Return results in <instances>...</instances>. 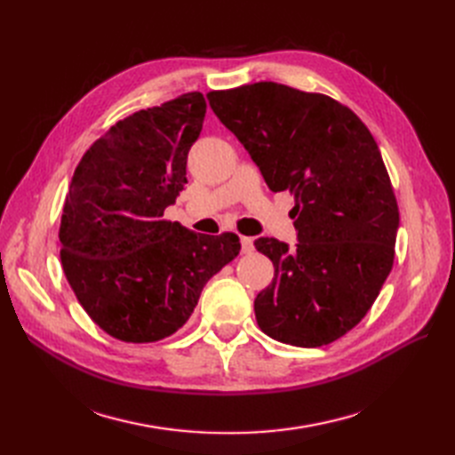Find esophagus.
Here are the masks:
<instances>
[{
	"mask_svg": "<svg viewBox=\"0 0 455 455\" xmlns=\"http://www.w3.org/2000/svg\"><path fill=\"white\" fill-rule=\"evenodd\" d=\"M241 249H243V252H244V254L252 252V251H254V243H252V239L243 235V237H241Z\"/></svg>",
	"mask_w": 455,
	"mask_h": 455,
	"instance_id": "1",
	"label": "esophagus"
}]
</instances>
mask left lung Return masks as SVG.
<instances>
[{
	"mask_svg": "<svg viewBox=\"0 0 455 455\" xmlns=\"http://www.w3.org/2000/svg\"><path fill=\"white\" fill-rule=\"evenodd\" d=\"M271 191L294 196L298 244L254 241L275 267L261 332L321 347L359 324L391 273L398 206L379 148L347 106L273 81L206 94Z\"/></svg>",
	"mask_w": 455,
	"mask_h": 455,
	"instance_id": "obj_1",
	"label": "left lung"
}]
</instances>
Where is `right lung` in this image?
<instances>
[{"label": "right lung", "mask_w": 455, "mask_h": 455, "mask_svg": "<svg viewBox=\"0 0 455 455\" xmlns=\"http://www.w3.org/2000/svg\"><path fill=\"white\" fill-rule=\"evenodd\" d=\"M201 92L117 121L81 157L60 218V261L77 301L106 334L159 341L182 328L203 286L241 251L235 233L201 235L163 218L184 189Z\"/></svg>", "instance_id": "add662e5"}]
</instances>
